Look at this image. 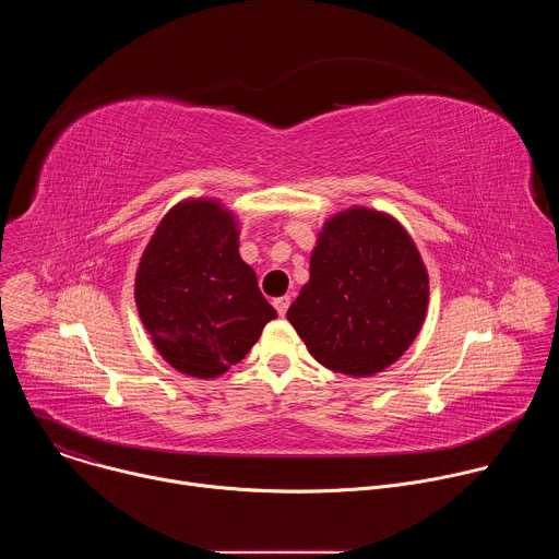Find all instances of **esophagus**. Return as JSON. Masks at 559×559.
I'll return each instance as SVG.
<instances>
[{
    "label": "esophagus",
    "instance_id": "obj_1",
    "mask_svg": "<svg viewBox=\"0 0 559 559\" xmlns=\"http://www.w3.org/2000/svg\"><path fill=\"white\" fill-rule=\"evenodd\" d=\"M274 307H276V311H278L281 316H285V313H287V307H289V296H278V298H274Z\"/></svg>",
    "mask_w": 559,
    "mask_h": 559
}]
</instances>
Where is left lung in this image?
<instances>
[{"mask_svg": "<svg viewBox=\"0 0 559 559\" xmlns=\"http://www.w3.org/2000/svg\"><path fill=\"white\" fill-rule=\"evenodd\" d=\"M427 305L429 274L407 229L356 205L325 221L287 321L323 367L365 378L409 349Z\"/></svg>", "mask_w": 559, "mask_h": 559, "instance_id": "obj_1", "label": "left lung"}]
</instances>
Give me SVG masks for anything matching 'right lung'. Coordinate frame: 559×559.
I'll return each instance as SVG.
<instances>
[{
  "label": "right lung",
  "mask_w": 559,
  "mask_h": 559,
  "mask_svg": "<svg viewBox=\"0 0 559 559\" xmlns=\"http://www.w3.org/2000/svg\"><path fill=\"white\" fill-rule=\"evenodd\" d=\"M238 231L216 199H186L162 218L139 261L141 323L156 352L186 376L225 373L276 318L238 254Z\"/></svg>",
  "instance_id": "1"
}]
</instances>
